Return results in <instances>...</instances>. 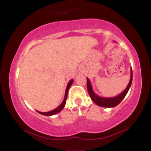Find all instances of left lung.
Instances as JSON below:
<instances>
[{
  "instance_id": "1",
  "label": "left lung",
  "mask_w": 151,
  "mask_h": 151,
  "mask_svg": "<svg viewBox=\"0 0 151 151\" xmlns=\"http://www.w3.org/2000/svg\"><path fill=\"white\" fill-rule=\"evenodd\" d=\"M131 79H130L129 83L128 84L127 87L126 88V89L123 91L122 93H121L120 94L118 95V96H115V97H111V98H104V97H101V96H99L98 95H96V93L93 92L92 90V87H91V82H90L89 79L88 78H86V83H87V90L89 94L91 97V100L96 104V105L102 107H107V108H111V107H114L116 106L119 105L120 104V102L124 99V98L125 97L126 95L127 94L128 91L131 87V84H132V79H133V73H132V69H131Z\"/></svg>"
}]
</instances>
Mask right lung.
<instances>
[{"label": "right lung", "mask_w": 151, "mask_h": 151, "mask_svg": "<svg viewBox=\"0 0 151 151\" xmlns=\"http://www.w3.org/2000/svg\"><path fill=\"white\" fill-rule=\"evenodd\" d=\"M73 81H74L73 79H71V80L69 81L68 84H67V89H66V91H65V98H64L63 101H62V103L60 106H59L58 108L54 109V110L51 111H48V112H40V111H37L38 113H40V114H42V115H45V116H52V115H55V114H58V113H59V112L61 111L65 106L66 100H67V93H68L69 89H70L71 85H72V83H73Z\"/></svg>", "instance_id": "add662e5"}]
</instances>
